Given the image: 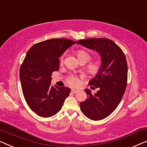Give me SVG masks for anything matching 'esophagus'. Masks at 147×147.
I'll return each instance as SVG.
<instances>
[{
  "label": "esophagus",
  "mask_w": 147,
  "mask_h": 147,
  "mask_svg": "<svg viewBox=\"0 0 147 147\" xmlns=\"http://www.w3.org/2000/svg\"><path fill=\"white\" fill-rule=\"evenodd\" d=\"M79 91H80L79 90H76V89H72V90H71L72 93H74V94L78 93V92H79Z\"/></svg>",
  "instance_id": "34e87169"
}]
</instances>
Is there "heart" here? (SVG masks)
Masks as SVG:
<instances>
[{
	"instance_id": "b5f03b06",
	"label": "heart",
	"mask_w": 147,
	"mask_h": 147,
	"mask_svg": "<svg viewBox=\"0 0 147 147\" xmlns=\"http://www.w3.org/2000/svg\"><path fill=\"white\" fill-rule=\"evenodd\" d=\"M77 56L78 59L80 61H85L86 63L89 61L90 59V55L89 53L87 52L84 51V50H78L77 52ZM102 63L100 61H96L92 63H90L88 66V70L90 74H97L102 69ZM67 82L71 86H77L79 84V80L77 77L74 76H71L70 77L68 78Z\"/></svg>"
}]
</instances>
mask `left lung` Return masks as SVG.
<instances>
[{
	"label": "left lung",
	"instance_id": "1",
	"mask_svg": "<svg viewBox=\"0 0 147 147\" xmlns=\"http://www.w3.org/2000/svg\"><path fill=\"white\" fill-rule=\"evenodd\" d=\"M77 44L95 50L101 57L102 69L89 82L99 90L92 94L90 90L86 89L88 98L80 105L90 119L102 120L116 109L126 90L128 66L125 55L114 41L106 38L81 39Z\"/></svg>",
	"mask_w": 147,
	"mask_h": 147
}]
</instances>
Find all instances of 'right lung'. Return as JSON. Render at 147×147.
I'll use <instances>...</instances> for the list:
<instances>
[{
  "instance_id": "right-lung-1",
  "label": "right lung",
  "mask_w": 147,
  "mask_h": 147,
  "mask_svg": "<svg viewBox=\"0 0 147 147\" xmlns=\"http://www.w3.org/2000/svg\"><path fill=\"white\" fill-rule=\"evenodd\" d=\"M76 41L51 39L29 49L20 68L22 90L29 108L41 117L54 116L61 109L71 89L51 86V76L59 68V59Z\"/></svg>"
}]
</instances>
